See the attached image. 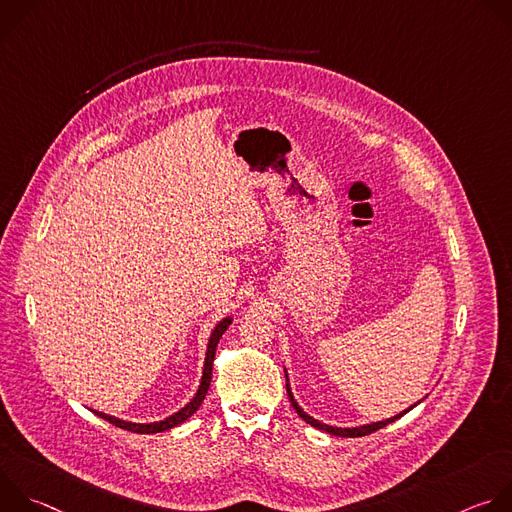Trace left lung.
<instances>
[{"label": "left lung", "instance_id": "8db88e82", "mask_svg": "<svg viewBox=\"0 0 512 512\" xmlns=\"http://www.w3.org/2000/svg\"><path fill=\"white\" fill-rule=\"evenodd\" d=\"M285 389H287V397H289V401H291V405H294V409L298 411V415L306 421V423H310L312 427H318V429H322V431H326V433H332V435H338V437H362V435H369V433H373V431H377V429H381V427H385V425H389V423H393L395 419H399L401 415H405L407 411H411L415 405H411L409 409H405L403 413H399V415H395V417H389V419H385V421H373V423H367V425H358V427H334V425H326V423H322V421H318V419H314L312 415H308L300 405H298V401L294 399V393H291V389H289V379H287V371H285Z\"/></svg>", "mask_w": 512, "mask_h": 512}]
</instances>
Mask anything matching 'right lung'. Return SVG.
Returning <instances> with one entry per match:
<instances>
[{"label":"right lung","mask_w":512,"mask_h":512,"mask_svg":"<svg viewBox=\"0 0 512 512\" xmlns=\"http://www.w3.org/2000/svg\"><path fill=\"white\" fill-rule=\"evenodd\" d=\"M233 318H223L221 322H218L208 338V348H206V358H204V369H202V379H200V385H198V391L196 395L190 399V403H186L180 411H176L174 415L162 419V421H154V423H133V421H123V419H117L113 415H107V413H101V411H93L95 415L103 417L105 421L113 423L115 427H121V429H127V431H133V433H160V431H168L180 423H184L192 413H196V409L200 407V403L204 401L206 393H208V387H210V379H212V360H214V352H216V344L218 340H221V336L225 334V330L231 326Z\"/></svg>","instance_id":"1"}]
</instances>
